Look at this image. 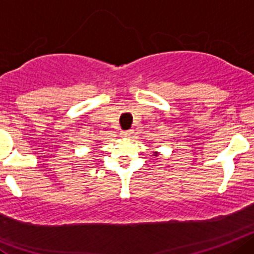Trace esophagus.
Segmentation results:
<instances>
[{
	"mask_svg": "<svg viewBox=\"0 0 254 254\" xmlns=\"http://www.w3.org/2000/svg\"><path fill=\"white\" fill-rule=\"evenodd\" d=\"M120 135L123 138H130V136L133 135V130H123L120 133Z\"/></svg>",
	"mask_w": 254,
	"mask_h": 254,
	"instance_id": "obj_1",
	"label": "esophagus"
}]
</instances>
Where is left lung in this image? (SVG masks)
<instances>
[{"instance_id": "left-lung-1", "label": "left lung", "mask_w": 254, "mask_h": 254, "mask_svg": "<svg viewBox=\"0 0 254 254\" xmlns=\"http://www.w3.org/2000/svg\"><path fill=\"white\" fill-rule=\"evenodd\" d=\"M154 154H156V156H157V153H154Z\"/></svg>"}]
</instances>
